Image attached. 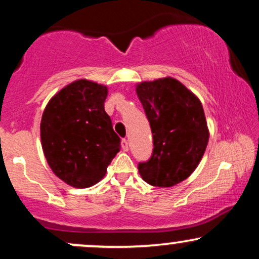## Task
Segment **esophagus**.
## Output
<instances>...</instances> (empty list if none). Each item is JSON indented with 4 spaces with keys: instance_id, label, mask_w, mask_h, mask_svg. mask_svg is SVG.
I'll use <instances>...</instances> for the list:
<instances>
[{
    "instance_id": "34e87169",
    "label": "esophagus",
    "mask_w": 259,
    "mask_h": 259,
    "mask_svg": "<svg viewBox=\"0 0 259 259\" xmlns=\"http://www.w3.org/2000/svg\"><path fill=\"white\" fill-rule=\"evenodd\" d=\"M121 148H123L124 151H129V142H127L126 139L121 140Z\"/></svg>"
}]
</instances>
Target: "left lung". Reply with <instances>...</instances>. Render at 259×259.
Returning a JSON list of instances; mask_svg holds the SVG:
<instances>
[{
	"mask_svg": "<svg viewBox=\"0 0 259 259\" xmlns=\"http://www.w3.org/2000/svg\"><path fill=\"white\" fill-rule=\"evenodd\" d=\"M153 135L151 158L139 164L147 184L177 185L190 177L206 151L209 130L201 101L179 80L167 76L136 85Z\"/></svg>",
	"mask_w": 259,
	"mask_h": 259,
	"instance_id": "obj_1",
	"label": "left lung"
}]
</instances>
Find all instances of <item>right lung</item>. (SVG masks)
I'll return each mask as SVG.
<instances>
[{
    "mask_svg": "<svg viewBox=\"0 0 259 259\" xmlns=\"http://www.w3.org/2000/svg\"><path fill=\"white\" fill-rule=\"evenodd\" d=\"M107 95L105 85L75 80L49 101L41 118L47 163L59 179L76 189L99 183L120 151V139L105 111Z\"/></svg>",
    "mask_w": 259,
    "mask_h": 259,
    "instance_id": "obj_1",
    "label": "right lung"
}]
</instances>
